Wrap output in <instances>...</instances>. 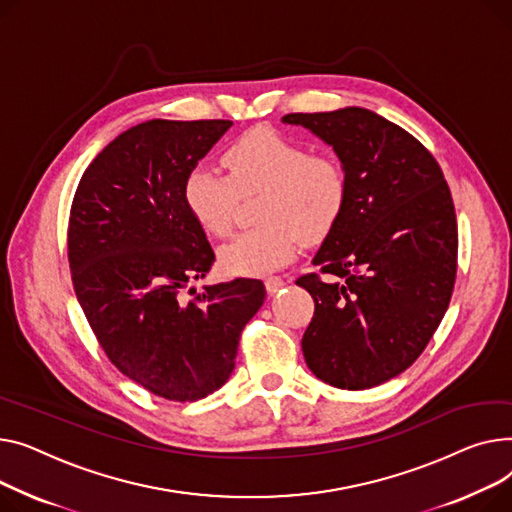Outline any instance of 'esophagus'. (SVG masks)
Returning <instances> with one entry per match:
<instances>
[{"instance_id": "esophagus-1", "label": "esophagus", "mask_w": 512, "mask_h": 512, "mask_svg": "<svg viewBox=\"0 0 512 512\" xmlns=\"http://www.w3.org/2000/svg\"><path fill=\"white\" fill-rule=\"evenodd\" d=\"M264 285H266V291H268L270 295H275V293H279V291L285 287V281H283L281 277H268V279L264 281Z\"/></svg>"}]
</instances>
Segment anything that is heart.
Wrapping results in <instances>:
<instances>
[{
  "label": "heart",
  "mask_w": 512,
  "mask_h": 512,
  "mask_svg": "<svg viewBox=\"0 0 512 512\" xmlns=\"http://www.w3.org/2000/svg\"><path fill=\"white\" fill-rule=\"evenodd\" d=\"M229 175L194 167L184 182V202L208 233L227 235L239 196L262 192L256 229L239 233L219 252L227 275L256 277L291 262L299 239L324 237L341 219L349 198L345 163L270 128H254L223 155Z\"/></svg>",
  "instance_id": "obj_1"
}]
</instances>
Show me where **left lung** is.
Returning <instances> with one entry per match:
<instances>
[{
    "instance_id": "obj_1",
    "label": "left lung",
    "mask_w": 512,
    "mask_h": 512,
    "mask_svg": "<svg viewBox=\"0 0 512 512\" xmlns=\"http://www.w3.org/2000/svg\"><path fill=\"white\" fill-rule=\"evenodd\" d=\"M283 124L333 146L349 173L343 215L312 260L320 273L295 281L314 297L306 364L337 388L378 386L422 355L448 308L453 196L430 150L370 109L289 113Z\"/></svg>"
}]
</instances>
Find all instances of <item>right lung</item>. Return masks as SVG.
<instances>
[{
  "mask_svg": "<svg viewBox=\"0 0 512 512\" xmlns=\"http://www.w3.org/2000/svg\"><path fill=\"white\" fill-rule=\"evenodd\" d=\"M231 126L150 119L126 130L88 165L70 210L68 260L90 328L119 372L169 401L204 399L229 380L266 297L258 279L182 297L215 262L184 182Z\"/></svg>",
  "mask_w": 512,
  "mask_h": 512,
  "instance_id": "add662e5",
  "label": "right lung"
}]
</instances>
